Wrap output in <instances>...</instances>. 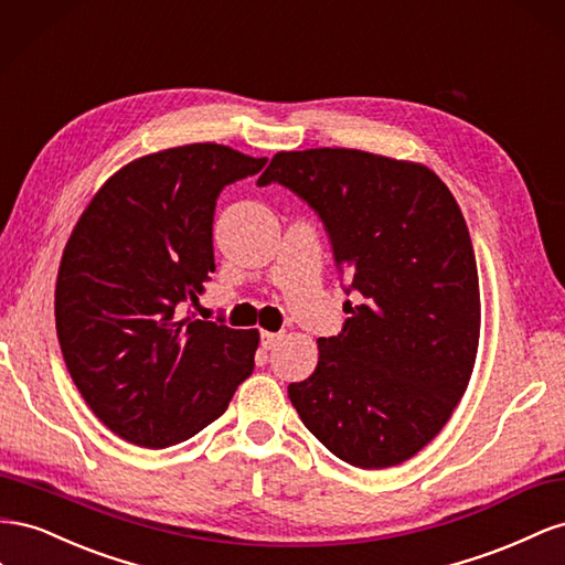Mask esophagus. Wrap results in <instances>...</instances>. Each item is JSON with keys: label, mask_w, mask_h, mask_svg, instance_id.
Masks as SVG:
<instances>
[{"label": "esophagus", "mask_w": 565, "mask_h": 565, "mask_svg": "<svg viewBox=\"0 0 565 565\" xmlns=\"http://www.w3.org/2000/svg\"><path fill=\"white\" fill-rule=\"evenodd\" d=\"M281 338H284V333L263 331V333H260V343H263V348H265V350H271V348H277V345H279Z\"/></svg>", "instance_id": "34e87169"}]
</instances>
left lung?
<instances>
[{"instance_id":"1","label":"left lung","mask_w":565,"mask_h":565,"mask_svg":"<svg viewBox=\"0 0 565 565\" xmlns=\"http://www.w3.org/2000/svg\"><path fill=\"white\" fill-rule=\"evenodd\" d=\"M271 182L321 217L362 298L288 397L338 459L407 461L449 422L478 352L476 253L452 191L422 163L358 149L279 151L257 180Z\"/></svg>"}]
</instances>
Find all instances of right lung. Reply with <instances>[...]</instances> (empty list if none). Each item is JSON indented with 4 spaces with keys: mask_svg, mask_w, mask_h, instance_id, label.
Segmentation results:
<instances>
[{
    "mask_svg": "<svg viewBox=\"0 0 565 565\" xmlns=\"http://www.w3.org/2000/svg\"><path fill=\"white\" fill-rule=\"evenodd\" d=\"M265 163L211 141L149 153L79 215L56 277V333L79 395L122 440L160 449L191 438L253 374L257 329L184 310L215 271L220 191Z\"/></svg>",
    "mask_w": 565,
    "mask_h": 565,
    "instance_id": "add662e5",
    "label": "right lung"
}]
</instances>
